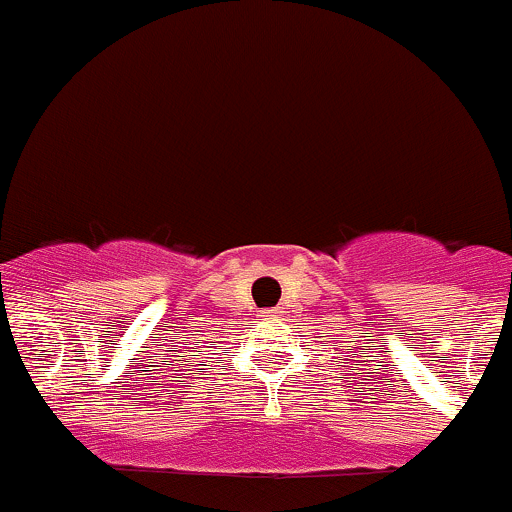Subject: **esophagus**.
<instances>
[{"instance_id":"1","label":"esophagus","mask_w":512,"mask_h":512,"mask_svg":"<svg viewBox=\"0 0 512 512\" xmlns=\"http://www.w3.org/2000/svg\"><path fill=\"white\" fill-rule=\"evenodd\" d=\"M261 317H263V320H268V322H278V315L273 310H266Z\"/></svg>"}]
</instances>
